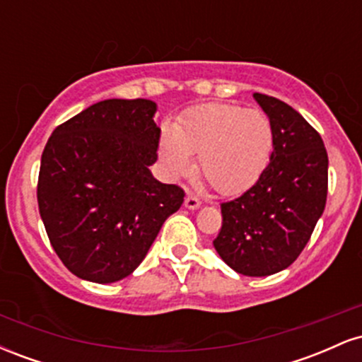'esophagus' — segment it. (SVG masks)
Instances as JSON below:
<instances>
[{
    "label": "esophagus",
    "instance_id": "obj_1",
    "mask_svg": "<svg viewBox=\"0 0 362 362\" xmlns=\"http://www.w3.org/2000/svg\"><path fill=\"white\" fill-rule=\"evenodd\" d=\"M185 207L187 209H197V207H201V199L197 197V195H194V194H189L185 197Z\"/></svg>",
    "mask_w": 362,
    "mask_h": 362
}]
</instances>
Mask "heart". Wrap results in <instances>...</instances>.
I'll return each mask as SVG.
<instances>
[{
    "instance_id": "b5f03b06",
    "label": "heart",
    "mask_w": 362,
    "mask_h": 362,
    "mask_svg": "<svg viewBox=\"0 0 362 362\" xmlns=\"http://www.w3.org/2000/svg\"><path fill=\"white\" fill-rule=\"evenodd\" d=\"M274 148L271 120L260 110L209 103L187 110L160 141V156L170 173L192 168L190 155H199V170L218 192L231 195L259 180Z\"/></svg>"
}]
</instances>
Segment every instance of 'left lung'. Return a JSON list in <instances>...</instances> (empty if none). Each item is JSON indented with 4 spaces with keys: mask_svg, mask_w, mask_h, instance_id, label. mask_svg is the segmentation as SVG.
Returning <instances> with one entry per match:
<instances>
[{
    "mask_svg": "<svg viewBox=\"0 0 362 362\" xmlns=\"http://www.w3.org/2000/svg\"><path fill=\"white\" fill-rule=\"evenodd\" d=\"M253 97L271 120V161L250 189L223 202L213 245L233 271L264 277L289 267L308 243L325 209L328 156L300 112L269 95Z\"/></svg>",
    "mask_w": 362,
    "mask_h": 362,
    "instance_id": "left-lung-1",
    "label": "left lung"
}]
</instances>
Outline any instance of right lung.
Wrapping results in <instances>:
<instances>
[{
  "label": "right lung",
  "instance_id": "1",
  "mask_svg": "<svg viewBox=\"0 0 362 362\" xmlns=\"http://www.w3.org/2000/svg\"><path fill=\"white\" fill-rule=\"evenodd\" d=\"M156 103L110 98L54 129L40 160L37 202L49 242L69 272L107 284L143 262L185 192L153 178Z\"/></svg>",
  "mask_w": 362,
  "mask_h": 362
}]
</instances>
